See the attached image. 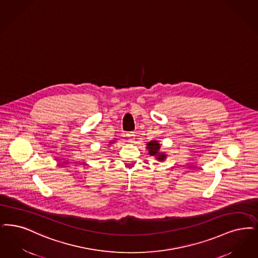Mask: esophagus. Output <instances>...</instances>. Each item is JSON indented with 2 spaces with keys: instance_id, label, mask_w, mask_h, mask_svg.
I'll return each instance as SVG.
<instances>
[{
  "instance_id": "esophagus-1",
  "label": "esophagus",
  "mask_w": 258,
  "mask_h": 258,
  "mask_svg": "<svg viewBox=\"0 0 258 258\" xmlns=\"http://www.w3.org/2000/svg\"><path fill=\"white\" fill-rule=\"evenodd\" d=\"M126 138L127 139H130L131 141H134V138H135V135H134V133H128V134H126Z\"/></svg>"
}]
</instances>
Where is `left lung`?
I'll use <instances>...</instances> for the list:
<instances>
[{"label": "left lung", "instance_id": "left-lung-1", "mask_svg": "<svg viewBox=\"0 0 258 258\" xmlns=\"http://www.w3.org/2000/svg\"><path fill=\"white\" fill-rule=\"evenodd\" d=\"M146 149L149 152V155L151 156H155V159L158 161H164L167 158V154L165 152H161L160 148L161 145L157 140H152L150 142H147Z\"/></svg>", "mask_w": 258, "mask_h": 258}]
</instances>
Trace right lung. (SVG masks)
<instances>
[{"label": "right lung", "mask_w": 258, "mask_h": 258, "mask_svg": "<svg viewBox=\"0 0 258 258\" xmlns=\"http://www.w3.org/2000/svg\"><path fill=\"white\" fill-rule=\"evenodd\" d=\"M114 142H115L114 140H112V141H109V143H108V145L113 144Z\"/></svg>", "instance_id": "1"}]
</instances>
